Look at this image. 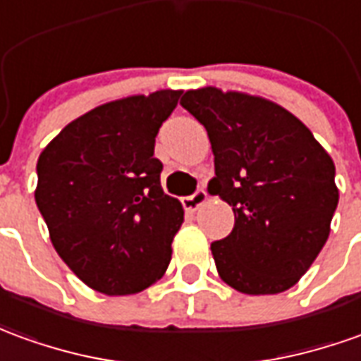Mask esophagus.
Here are the masks:
<instances>
[{
    "label": "esophagus",
    "mask_w": 361,
    "mask_h": 361,
    "mask_svg": "<svg viewBox=\"0 0 361 361\" xmlns=\"http://www.w3.org/2000/svg\"><path fill=\"white\" fill-rule=\"evenodd\" d=\"M205 201H207V191L205 189H197L193 195H188V197L181 199V205H183L185 211H195V209H199V207L203 205Z\"/></svg>",
    "instance_id": "esophagus-1"
}]
</instances>
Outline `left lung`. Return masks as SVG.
<instances>
[{"mask_svg":"<svg viewBox=\"0 0 361 361\" xmlns=\"http://www.w3.org/2000/svg\"><path fill=\"white\" fill-rule=\"evenodd\" d=\"M215 154L209 193L233 207L234 228L211 244L219 276L246 295L293 287L322 250L338 205L334 162L281 105L219 87L181 97Z\"/></svg>","mask_w":361,"mask_h":361,"instance_id":"obj_1","label":"left lung"}]
</instances>
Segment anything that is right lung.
<instances>
[{
  "label": "right lung",
  "instance_id": "right-lung-1",
  "mask_svg": "<svg viewBox=\"0 0 361 361\" xmlns=\"http://www.w3.org/2000/svg\"><path fill=\"white\" fill-rule=\"evenodd\" d=\"M181 92L105 103L40 152L35 201L58 256L85 286L133 295L168 269L183 207L164 193L156 135Z\"/></svg>",
  "mask_w": 361,
  "mask_h": 361
}]
</instances>
